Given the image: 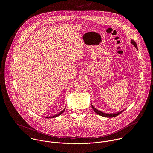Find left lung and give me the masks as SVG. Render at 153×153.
I'll list each match as a JSON object with an SVG mask.
<instances>
[{
    "mask_svg": "<svg viewBox=\"0 0 153 153\" xmlns=\"http://www.w3.org/2000/svg\"><path fill=\"white\" fill-rule=\"evenodd\" d=\"M131 44H133V45L135 47V48L138 50V48H137V46L136 43L133 40H132V39L131 40ZM91 106H92L93 110H94V111L96 113H97V114H99V115H100V116H101L105 117H116V116L119 115L120 113H122L124 111V110H122V111H119V112H117V113H104V112H102V111H101L98 110L97 109H96V108L92 105V103H91Z\"/></svg>",
    "mask_w": 153,
    "mask_h": 153,
    "instance_id": "8db88e82",
    "label": "left lung"
}]
</instances>
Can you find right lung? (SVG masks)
I'll list each match as a JSON object with an SVG mask.
<instances>
[{"label": "right lung", "mask_w": 153, "mask_h": 153, "mask_svg": "<svg viewBox=\"0 0 153 153\" xmlns=\"http://www.w3.org/2000/svg\"><path fill=\"white\" fill-rule=\"evenodd\" d=\"M65 108H66V106H65V107L64 108V109H63V110L62 111H60V113H59L58 114H56L53 115V116H45V118H48V119H50V118H54V117H57V116H60V114H62L63 113H64V111H65Z\"/></svg>", "instance_id": "right-lung-1"}]
</instances>
